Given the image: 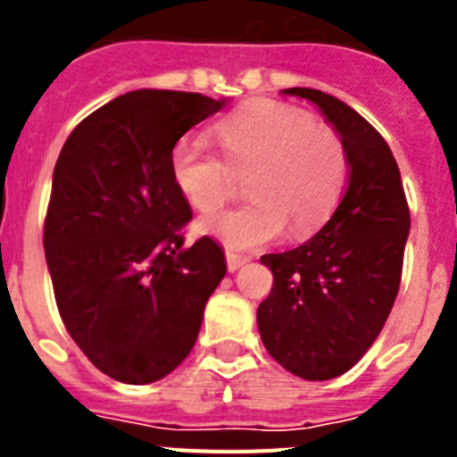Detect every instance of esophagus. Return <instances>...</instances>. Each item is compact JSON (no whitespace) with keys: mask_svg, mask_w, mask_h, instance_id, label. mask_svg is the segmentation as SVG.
I'll list each match as a JSON object with an SVG mask.
<instances>
[{"mask_svg":"<svg viewBox=\"0 0 457 457\" xmlns=\"http://www.w3.org/2000/svg\"><path fill=\"white\" fill-rule=\"evenodd\" d=\"M247 261H249L247 256H240V253L226 252V268H228V272H236V270H240L242 265L247 263Z\"/></svg>","mask_w":457,"mask_h":457,"instance_id":"34e87169","label":"esophagus"}]
</instances>
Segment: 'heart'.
Wrapping results in <instances>:
<instances>
[{"mask_svg": "<svg viewBox=\"0 0 457 457\" xmlns=\"http://www.w3.org/2000/svg\"><path fill=\"white\" fill-rule=\"evenodd\" d=\"M215 135L231 167H256L249 180L252 205L226 210L199 224L228 249H253L313 233L332 215L348 179V155L329 128L304 109L277 100H252L226 114ZM169 173L185 201L204 215L224 205L231 176L221 157L201 141L180 139L169 155Z\"/></svg>", "mask_w": 457, "mask_h": 457, "instance_id": "heart-1", "label": "heart"}]
</instances>
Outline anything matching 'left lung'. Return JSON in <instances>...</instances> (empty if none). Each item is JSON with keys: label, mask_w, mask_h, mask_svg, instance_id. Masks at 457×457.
<instances>
[{"label": "left lung", "mask_w": 457, "mask_h": 457, "mask_svg": "<svg viewBox=\"0 0 457 457\" xmlns=\"http://www.w3.org/2000/svg\"><path fill=\"white\" fill-rule=\"evenodd\" d=\"M316 104L341 139L350 179L325 226L300 247L265 253L268 300L256 311L268 353L297 378L353 369L382 332L398 295L410 208L391 148L353 107L318 88H284Z\"/></svg>", "instance_id": "obj_1"}]
</instances>
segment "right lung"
<instances>
[{
    "mask_svg": "<svg viewBox=\"0 0 457 457\" xmlns=\"http://www.w3.org/2000/svg\"><path fill=\"white\" fill-rule=\"evenodd\" d=\"M224 104L130 91L88 114L56 160L43 231L56 306L88 361L125 385L183 364L226 274L212 237L183 247L192 208L169 173L180 137Z\"/></svg>",
    "mask_w": 457,
    "mask_h": 457,
    "instance_id": "add662e5",
    "label": "right lung"
}]
</instances>
